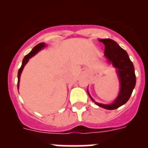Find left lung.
Returning a JSON list of instances; mask_svg holds the SVG:
<instances>
[{
  "instance_id": "8db88e82",
  "label": "left lung",
  "mask_w": 148,
  "mask_h": 148,
  "mask_svg": "<svg viewBox=\"0 0 148 148\" xmlns=\"http://www.w3.org/2000/svg\"><path fill=\"white\" fill-rule=\"evenodd\" d=\"M104 44V58L109 65L116 69V73L120 84L119 92L113 102L101 104L96 102L87 90V93L91 100L96 105L107 110H115L125 104L129 100L136 86L135 69L127 53L115 40L110 38L99 39Z\"/></svg>"
}]
</instances>
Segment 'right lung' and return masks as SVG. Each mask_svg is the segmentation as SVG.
Returning <instances> with one entry per match:
<instances>
[{
    "instance_id": "right-lung-1",
    "label": "right lung",
    "mask_w": 148,
    "mask_h": 148,
    "mask_svg": "<svg viewBox=\"0 0 148 148\" xmlns=\"http://www.w3.org/2000/svg\"><path fill=\"white\" fill-rule=\"evenodd\" d=\"M46 47H47V44H46L44 42L40 43V44H38V45L35 46V47H34L33 49L31 50V52H30L29 54H27V56H26L25 57L23 58V61H22L21 66V68L19 69V70H18V90L19 89V84H20L21 75L22 71H23V68H24L25 65L27 64V63H28L29 60L30 58H32V57H33L35 55H36L38 53L39 51H40L42 49H44V48Z\"/></svg>"
}]
</instances>
